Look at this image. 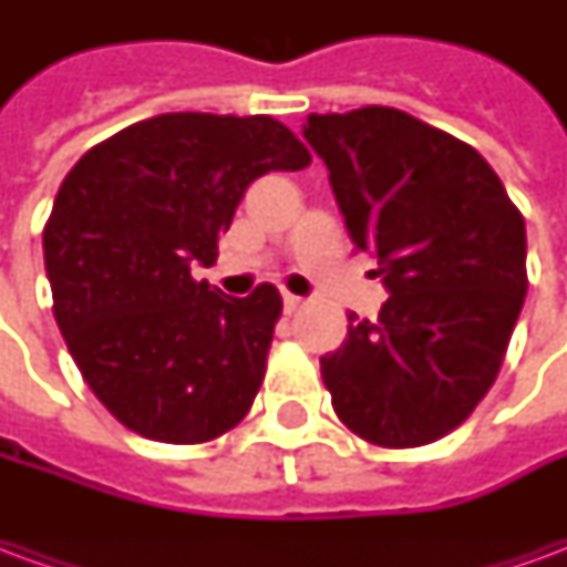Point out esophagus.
I'll list each match as a JSON object with an SVG mask.
<instances>
[{"label":"esophagus","mask_w":567,"mask_h":567,"mask_svg":"<svg viewBox=\"0 0 567 567\" xmlns=\"http://www.w3.org/2000/svg\"><path fill=\"white\" fill-rule=\"evenodd\" d=\"M282 303H285V312H295V309H300V303H303V297H297V295H291V291H285Z\"/></svg>","instance_id":"esophagus-1"}]
</instances>
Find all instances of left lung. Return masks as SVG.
<instances>
[{"label": "left lung", "instance_id": "1", "mask_svg": "<svg viewBox=\"0 0 567 567\" xmlns=\"http://www.w3.org/2000/svg\"><path fill=\"white\" fill-rule=\"evenodd\" d=\"M303 140L389 291L321 355L333 410L377 446L440 440L498 377L528 288L523 215L471 145L398 109L309 115Z\"/></svg>", "mask_w": 567, "mask_h": 567}]
</instances>
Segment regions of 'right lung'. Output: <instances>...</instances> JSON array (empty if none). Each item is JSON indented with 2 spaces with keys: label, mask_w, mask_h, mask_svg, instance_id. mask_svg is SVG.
<instances>
[{
  "label": "right lung",
  "mask_w": 567,
  "mask_h": 567,
  "mask_svg": "<svg viewBox=\"0 0 567 567\" xmlns=\"http://www.w3.org/2000/svg\"><path fill=\"white\" fill-rule=\"evenodd\" d=\"M309 151L270 115L173 112L93 145L44 224L54 319L91 392L161 443H206L243 422L267 370L282 297H227L212 267L246 187L303 169Z\"/></svg>",
  "instance_id": "right-lung-1"
}]
</instances>
